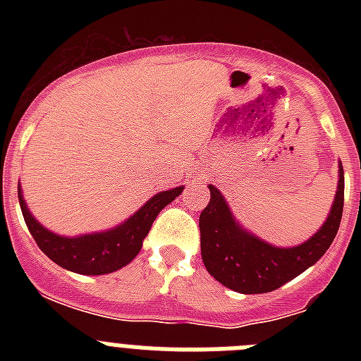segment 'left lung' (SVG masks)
Listing matches in <instances>:
<instances>
[{
	"instance_id": "1",
	"label": "left lung",
	"mask_w": 361,
	"mask_h": 361,
	"mask_svg": "<svg viewBox=\"0 0 361 361\" xmlns=\"http://www.w3.org/2000/svg\"><path fill=\"white\" fill-rule=\"evenodd\" d=\"M212 199L200 213V253L209 275L222 286L260 295L282 288L317 264L336 237L343 213V166L338 164V186L333 206L312 237L293 247H280L257 237L235 219L228 200L209 184Z\"/></svg>"
}]
</instances>
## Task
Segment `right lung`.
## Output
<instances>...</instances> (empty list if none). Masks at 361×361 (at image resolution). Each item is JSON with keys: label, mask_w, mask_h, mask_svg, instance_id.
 Instances as JSON below:
<instances>
[{"label": "right lung", "mask_w": 361, "mask_h": 361, "mask_svg": "<svg viewBox=\"0 0 361 361\" xmlns=\"http://www.w3.org/2000/svg\"><path fill=\"white\" fill-rule=\"evenodd\" d=\"M183 190L184 186L159 191L157 195L146 200V204H142L132 216L117 224L116 228H110L106 231L85 233L75 237L57 235L49 228H44L39 220H36L25 202L23 190L19 184L18 199L28 231L32 233L39 250L52 262L72 273L97 276L114 273L132 262L141 251L142 242L152 228L153 220L157 219L164 206L173 202L183 193Z\"/></svg>", "instance_id": "add662e5"}]
</instances>
